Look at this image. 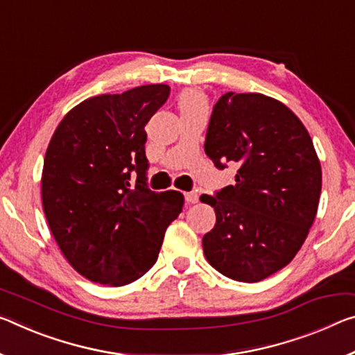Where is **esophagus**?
Wrapping results in <instances>:
<instances>
[{"label":"esophagus","instance_id":"esophagus-1","mask_svg":"<svg viewBox=\"0 0 355 355\" xmlns=\"http://www.w3.org/2000/svg\"><path fill=\"white\" fill-rule=\"evenodd\" d=\"M184 199H187L188 204H198L199 202V194L191 191V193H184Z\"/></svg>","mask_w":355,"mask_h":355}]
</instances>
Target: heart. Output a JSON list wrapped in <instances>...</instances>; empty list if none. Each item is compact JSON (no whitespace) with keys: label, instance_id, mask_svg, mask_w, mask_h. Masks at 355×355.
Wrapping results in <instances>:
<instances>
[{"label":"heart","instance_id":"obj_1","mask_svg":"<svg viewBox=\"0 0 355 355\" xmlns=\"http://www.w3.org/2000/svg\"><path fill=\"white\" fill-rule=\"evenodd\" d=\"M180 114L196 110H207V99L198 89H184L178 96Z\"/></svg>","mask_w":355,"mask_h":355}]
</instances>
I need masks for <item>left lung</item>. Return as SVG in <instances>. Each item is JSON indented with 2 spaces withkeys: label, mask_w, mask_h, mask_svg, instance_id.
I'll list each match as a JSON object with an SVG mask.
<instances>
[{
  "label": "left lung",
  "mask_w": 355,
  "mask_h": 355,
  "mask_svg": "<svg viewBox=\"0 0 355 355\" xmlns=\"http://www.w3.org/2000/svg\"><path fill=\"white\" fill-rule=\"evenodd\" d=\"M205 153L218 168L237 166L235 184L202 194L216 223L204 254L224 277L257 283L288 266L318 213L322 171L306 128L288 105L261 93L223 94Z\"/></svg>",
  "instance_id": "1"
}]
</instances>
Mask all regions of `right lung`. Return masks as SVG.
<instances>
[{
	"label": "right lung",
	"mask_w": 355,
	"mask_h": 355,
	"mask_svg": "<svg viewBox=\"0 0 355 355\" xmlns=\"http://www.w3.org/2000/svg\"><path fill=\"white\" fill-rule=\"evenodd\" d=\"M168 93V85L156 83L88 98L67 112L50 139L41 177L44 213L66 261L93 283L116 288L144 277L167 226L182 213V193L145 187V125Z\"/></svg>",
	"instance_id": "1"
}]
</instances>
